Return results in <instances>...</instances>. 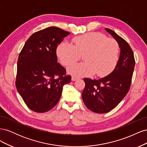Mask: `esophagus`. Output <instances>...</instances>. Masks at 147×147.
<instances>
[{
	"label": "esophagus",
	"instance_id": "obj_1",
	"mask_svg": "<svg viewBox=\"0 0 147 147\" xmlns=\"http://www.w3.org/2000/svg\"><path fill=\"white\" fill-rule=\"evenodd\" d=\"M77 79H78V78H77V77L73 76V77H72V81H76Z\"/></svg>",
	"mask_w": 147,
	"mask_h": 147
}]
</instances>
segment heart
<instances>
[{
	"instance_id": "heart-1",
	"label": "heart",
	"mask_w": 147,
	"mask_h": 147,
	"mask_svg": "<svg viewBox=\"0 0 147 147\" xmlns=\"http://www.w3.org/2000/svg\"><path fill=\"white\" fill-rule=\"evenodd\" d=\"M72 44L62 42L56 49L61 63L67 66L77 61L83 55L85 62L69 66L68 72L77 77H88L96 73L104 77L115 69L118 63L119 48L115 39L103 34L91 32L72 39Z\"/></svg>"
}]
</instances>
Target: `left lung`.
<instances>
[{"label": "left lung", "instance_id": "obj_1", "mask_svg": "<svg viewBox=\"0 0 147 147\" xmlns=\"http://www.w3.org/2000/svg\"><path fill=\"white\" fill-rule=\"evenodd\" d=\"M105 29L118 42L120 55L116 67L108 76L99 80L83 79L85 87L82 92L83 100L88 109L97 113L110 112L126 96L135 65L134 53L127 42L113 30Z\"/></svg>", "mask_w": 147, "mask_h": 147}]
</instances>
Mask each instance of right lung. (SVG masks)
Masks as SVG:
<instances>
[{
    "instance_id": "add662e5",
    "label": "right lung",
    "mask_w": 147,
    "mask_h": 147,
    "mask_svg": "<svg viewBox=\"0 0 147 147\" xmlns=\"http://www.w3.org/2000/svg\"><path fill=\"white\" fill-rule=\"evenodd\" d=\"M70 34L57 27L39 30L28 38L20 53L16 86L34 112L44 113L54 107L63 86L71 81L56 56L57 46Z\"/></svg>"
}]
</instances>
